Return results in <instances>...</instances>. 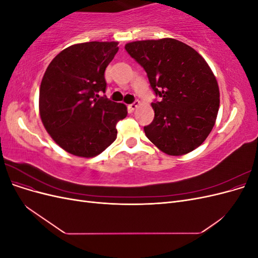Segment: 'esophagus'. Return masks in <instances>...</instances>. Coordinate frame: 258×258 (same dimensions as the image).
I'll return each instance as SVG.
<instances>
[{
	"mask_svg": "<svg viewBox=\"0 0 258 258\" xmlns=\"http://www.w3.org/2000/svg\"><path fill=\"white\" fill-rule=\"evenodd\" d=\"M139 105H140V101H135L134 103H131V104L128 105V108H129L130 111H135Z\"/></svg>",
	"mask_w": 258,
	"mask_h": 258,
	"instance_id": "obj_1",
	"label": "esophagus"
}]
</instances>
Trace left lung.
Here are the masks:
<instances>
[{
  "instance_id": "1",
  "label": "left lung",
  "mask_w": 258,
  "mask_h": 258,
  "mask_svg": "<svg viewBox=\"0 0 258 258\" xmlns=\"http://www.w3.org/2000/svg\"><path fill=\"white\" fill-rule=\"evenodd\" d=\"M124 48L147 73L159 102L147 139L170 156L196 150L212 131L220 107V89L201 54L174 38L127 43Z\"/></svg>"
}]
</instances>
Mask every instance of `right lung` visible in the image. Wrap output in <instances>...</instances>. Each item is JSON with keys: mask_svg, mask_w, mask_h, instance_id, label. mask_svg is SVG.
Wrapping results in <instances>:
<instances>
[{"mask_svg": "<svg viewBox=\"0 0 258 258\" xmlns=\"http://www.w3.org/2000/svg\"><path fill=\"white\" fill-rule=\"evenodd\" d=\"M118 51V42L69 46L52 59L40 87L38 110L51 139L62 150L90 158L117 137L116 123L127 106L98 95L105 92L104 72Z\"/></svg>", "mask_w": 258, "mask_h": 258, "instance_id": "right-lung-1", "label": "right lung"}]
</instances>
